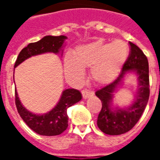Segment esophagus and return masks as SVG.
Wrapping results in <instances>:
<instances>
[{
	"label": "esophagus",
	"mask_w": 160,
	"mask_h": 160,
	"mask_svg": "<svg viewBox=\"0 0 160 160\" xmlns=\"http://www.w3.org/2000/svg\"><path fill=\"white\" fill-rule=\"evenodd\" d=\"M82 96H83L84 98H90L92 96H93V92L89 90H83L82 91Z\"/></svg>",
	"instance_id": "obj_1"
}]
</instances>
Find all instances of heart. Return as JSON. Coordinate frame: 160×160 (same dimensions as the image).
<instances>
[{
  "mask_svg": "<svg viewBox=\"0 0 160 160\" xmlns=\"http://www.w3.org/2000/svg\"><path fill=\"white\" fill-rule=\"evenodd\" d=\"M129 54L125 42L118 40L112 43L98 40L80 46L74 52V59L68 56L65 59L67 73L80 76L81 68H91L92 80L104 85L115 80Z\"/></svg>",
  "mask_w": 160,
  "mask_h": 160,
  "instance_id": "b5f03b06",
  "label": "heart"
}]
</instances>
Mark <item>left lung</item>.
<instances>
[{"mask_svg": "<svg viewBox=\"0 0 160 160\" xmlns=\"http://www.w3.org/2000/svg\"><path fill=\"white\" fill-rule=\"evenodd\" d=\"M130 52L122 66L119 76L107 86L96 92L102 102V109L98 117L97 124L102 132L110 135H118L129 131L137 123L149 99V67L147 56L137 45L129 42ZM138 75V92L133 104L128 108L112 107L113 93L122 83L128 73Z\"/></svg>", "mask_w": 160, "mask_h": 160, "instance_id": "1", "label": "left lung"}]
</instances>
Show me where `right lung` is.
I'll list each match as a JSON object with an SVG mask.
<instances>
[{
	"instance_id": "1",
	"label": "right lung",
	"mask_w": 160,
	"mask_h": 160,
	"mask_svg": "<svg viewBox=\"0 0 160 160\" xmlns=\"http://www.w3.org/2000/svg\"><path fill=\"white\" fill-rule=\"evenodd\" d=\"M66 38L67 37L62 35L57 37L45 36L38 42H31L19 52L14 68L32 56L47 52L58 54L60 50L62 52V47ZM82 96L80 91L71 88L66 89L62 92V97L55 108L48 113L38 115L30 112L23 106L15 90V104L19 116L31 129L40 135L46 136L58 135L66 130L68 126L67 111L70 106L79 102Z\"/></svg>"
}]
</instances>
